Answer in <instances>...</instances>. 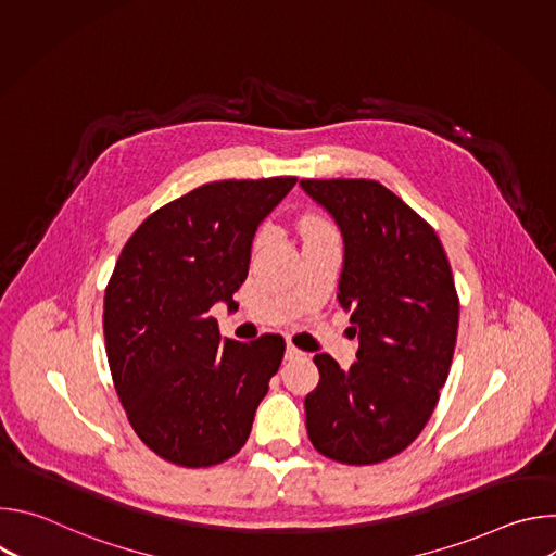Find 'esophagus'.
<instances>
[{
	"mask_svg": "<svg viewBox=\"0 0 556 556\" xmlns=\"http://www.w3.org/2000/svg\"><path fill=\"white\" fill-rule=\"evenodd\" d=\"M301 356H303V352L296 350L292 343L286 345V361H296V358H301Z\"/></svg>",
	"mask_w": 556,
	"mask_h": 556,
	"instance_id": "esophagus-1",
	"label": "esophagus"
}]
</instances>
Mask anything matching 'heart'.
<instances>
[{"instance_id": "b5f03b06", "label": "heart", "mask_w": 556, "mask_h": 556, "mask_svg": "<svg viewBox=\"0 0 556 556\" xmlns=\"http://www.w3.org/2000/svg\"><path fill=\"white\" fill-rule=\"evenodd\" d=\"M326 226H328L326 222L316 219V217H303V222H301V232H307V230H316V228H326Z\"/></svg>"}]
</instances>
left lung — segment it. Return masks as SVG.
<instances>
[{
  "mask_svg": "<svg viewBox=\"0 0 556 556\" xmlns=\"http://www.w3.org/2000/svg\"><path fill=\"white\" fill-rule=\"evenodd\" d=\"M343 237L339 303L350 312L356 361L316 354L319 384L305 395L314 448L343 464L405 451L446 382L459 321L453 273L435 230L374 180H301Z\"/></svg>",
  "mask_w": 556,
  "mask_h": 556,
  "instance_id": "8db88e82",
  "label": "left lung"
}]
</instances>
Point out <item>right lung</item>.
Segmentation results:
<instances>
[{
	"label": "right lung",
	"instance_id": "add662e5",
	"mask_svg": "<svg viewBox=\"0 0 556 556\" xmlns=\"http://www.w3.org/2000/svg\"><path fill=\"white\" fill-rule=\"evenodd\" d=\"M296 178L222 180L151 213L125 244L105 290V350L136 435L161 457L198 468L240 451L286 343L224 339L215 303L249 275L260 224Z\"/></svg>",
	"mask_w": 556,
	"mask_h": 556
}]
</instances>
